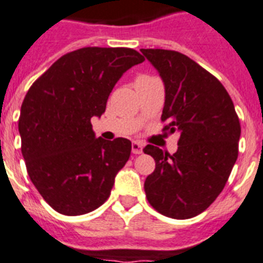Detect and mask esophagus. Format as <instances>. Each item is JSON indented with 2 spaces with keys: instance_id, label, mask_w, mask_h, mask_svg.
Wrapping results in <instances>:
<instances>
[{
  "instance_id": "34e87169",
  "label": "esophagus",
  "mask_w": 263,
  "mask_h": 263,
  "mask_svg": "<svg viewBox=\"0 0 263 263\" xmlns=\"http://www.w3.org/2000/svg\"><path fill=\"white\" fill-rule=\"evenodd\" d=\"M132 154H135V155H139V154H142L143 152V144L140 142H132Z\"/></svg>"
}]
</instances>
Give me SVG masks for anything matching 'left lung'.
Instances as JSON below:
<instances>
[{
	"label": "left lung",
	"instance_id": "left-lung-1",
	"mask_svg": "<svg viewBox=\"0 0 263 263\" xmlns=\"http://www.w3.org/2000/svg\"><path fill=\"white\" fill-rule=\"evenodd\" d=\"M142 53L164 83L163 131L179 134L174 155L151 144L143 149L156 163L144 182L145 196L158 213L189 219L222 193L238 158L239 119L222 83L186 54Z\"/></svg>",
	"mask_w": 263,
	"mask_h": 263
}]
</instances>
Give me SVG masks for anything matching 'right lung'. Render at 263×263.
Masks as SVG:
<instances>
[{"label": "right lung", "instance_id": "1", "mask_svg": "<svg viewBox=\"0 0 263 263\" xmlns=\"http://www.w3.org/2000/svg\"><path fill=\"white\" fill-rule=\"evenodd\" d=\"M144 57L129 48L87 46L61 56L29 88L18 131L26 171L45 202L64 215L100 207L131 155V142L95 136L115 84Z\"/></svg>", "mask_w": 263, "mask_h": 263}]
</instances>
